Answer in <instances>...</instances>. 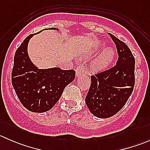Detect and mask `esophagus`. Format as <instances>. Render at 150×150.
Segmentation results:
<instances>
[{"mask_svg": "<svg viewBox=\"0 0 150 150\" xmlns=\"http://www.w3.org/2000/svg\"><path fill=\"white\" fill-rule=\"evenodd\" d=\"M85 71V67L83 65H78L76 68V76H81L82 74H83Z\"/></svg>", "mask_w": 150, "mask_h": 150, "instance_id": "obj_1", "label": "esophagus"}]
</instances>
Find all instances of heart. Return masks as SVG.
<instances>
[{"label":"heart","instance_id":"obj_1","mask_svg":"<svg viewBox=\"0 0 150 150\" xmlns=\"http://www.w3.org/2000/svg\"><path fill=\"white\" fill-rule=\"evenodd\" d=\"M115 57V51L112 48H106L97 57L93 63V67L96 69H103L110 64Z\"/></svg>","mask_w":150,"mask_h":150}]
</instances>
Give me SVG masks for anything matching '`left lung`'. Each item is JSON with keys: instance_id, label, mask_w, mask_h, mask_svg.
<instances>
[{"instance_id": "left-lung-1", "label": "left lung", "mask_w": 150, "mask_h": 150, "mask_svg": "<svg viewBox=\"0 0 150 150\" xmlns=\"http://www.w3.org/2000/svg\"><path fill=\"white\" fill-rule=\"evenodd\" d=\"M115 43L118 59L114 67L91 76L86 104L93 115L108 118L118 112L132 93L135 84V59L124 42L109 34Z\"/></svg>"}]
</instances>
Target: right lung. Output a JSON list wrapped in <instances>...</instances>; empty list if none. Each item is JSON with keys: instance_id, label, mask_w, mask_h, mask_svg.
I'll list each match as a JSON object with an SVG mask.
<instances>
[{"instance_id": "1", "label": "right lung", "mask_w": 150, "mask_h": 150, "mask_svg": "<svg viewBox=\"0 0 150 150\" xmlns=\"http://www.w3.org/2000/svg\"><path fill=\"white\" fill-rule=\"evenodd\" d=\"M33 35L28 36L16 51L11 83L25 108L33 112H44L58 102L64 88L75 79V71L59 67L40 69L35 66L28 54L29 40Z\"/></svg>"}]
</instances>
